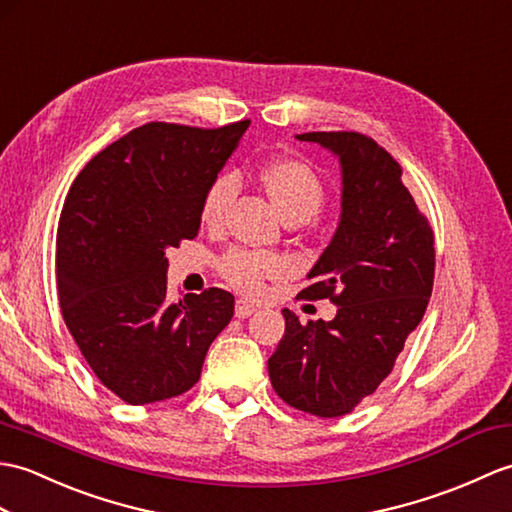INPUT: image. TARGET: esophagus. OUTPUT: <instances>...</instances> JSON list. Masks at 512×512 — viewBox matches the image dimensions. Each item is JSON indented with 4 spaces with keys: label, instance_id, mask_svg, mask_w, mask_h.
<instances>
[{
    "label": "esophagus",
    "instance_id": "esophagus-1",
    "mask_svg": "<svg viewBox=\"0 0 512 512\" xmlns=\"http://www.w3.org/2000/svg\"><path fill=\"white\" fill-rule=\"evenodd\" d=\"M257 312V305L251 301H237L235 303V316L237 318H248Z\"/></svg>",
    "mask_w": 512,
    "mask_h": 512
}]
</instances>
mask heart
<instances>
[{
  "label": "heart",
  "mask_w": 512,
  "mask_h": 512,
  "mask_svg": "<svg viewBox=\"0 0 512 512\" xmlns=\"http://www.w3.org/2000/svg\"><path fill=\"white\" fill-rule=\"evenodd\" d=\"M259 181L285 222H307L316 216L325 202L323 183H320V178L310 165L301 161L281 159L268 163L259 172ZM237 192H240V181H237L235 174L227 172L213 178L200 207L205 224H209V227L222 224ZM222 272L235 288H240L242 292H257L264 279L283 275L285 261L268 253L231 251L222 259Z\"/></svg>",
  "instance_id": "heart-1"
}]
</instances>
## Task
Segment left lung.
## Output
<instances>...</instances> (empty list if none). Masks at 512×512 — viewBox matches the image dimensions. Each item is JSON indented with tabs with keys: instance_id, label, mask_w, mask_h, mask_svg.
Returning a JSON list of instances; mask_svg holds the SVG:
<instances>
[{
	"instance_id": "8db88e82",
	"label": "left lung",
	"mask_w": 512,
	"mask_h": 512,
	"mask_svg": "<svg viewBox=\"0 0 512 512\" xmlns=\"http://www.w3.org/2000/svg\"><path fill=\"white\" fill-rule=\"evenodd\" d=\"M340 163V220L301 292L331 299V320L283 310L285 334L270 355L272 388L288 406L331 419L351 412L392 373L419 327L434 283V233L401 165L360 133H303Z\"/></svg>"
}]
</instances>
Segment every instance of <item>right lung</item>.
I'll use <instances>...</instances> for the list:
<instances>
[{
    "label": "right lung",
    "instance_id": "right-lung-1",
    "mask_svg": "<svg viewBox=\"0 0 512 512\" xmlns=\"http://www.w3.org/2000/svg\"><path fill=\"white\" fill-rule=\"evenodd\" d=\"M248 124H144L95 154L69 189L56 237L63 318L93 373L130 406L192 388L231 323V292L165 299V253L198 235L202 198Z\"/></svg>",
    "mask_w": 512,
    "mask_h": 512
}]
</instances>
